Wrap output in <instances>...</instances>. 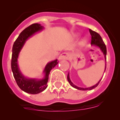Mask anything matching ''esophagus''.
<instances>
[{
    "label": "esophagus",
    "mask_w": 120,
    "mask_h": 120,
    "mask_svg": "<svg viewBox=\"0 0 120 120\" xmlns=\"http://www.w3.org/2000/svg\"><path fill=\"white\" fill-rule=\"evenodd\" d=\"M70 57V56L69 54L67 52H64L61 53L60 55V56L59 57V60H68Z\"/></svg>",
    "instance_id": "34e87169"
}]
</instances>
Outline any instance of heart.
Instances as JSON below:
<instances>
[{
    "label": "heart",
    "instance_id": "b5f03b06",
    "mask_svg": "<svg viewBox=\"0 0 120 120\" xmlns=\"http://www.w3.org/2000/svg\"><path fill=\"white\" fill-rule=\"evenodd\" d=\"M75 37H78V35H76ZM86 43V40L85 39H83L82 41H81V45H84Z\"/></svg>",
    "mask_w": 120,
    "mask_h": 120
}]
</instances>
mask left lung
I'll return each mask as SVG.
<instances>
[{
    "label": "left lung",
    "mask_w": 120,
    "mask_h": 120,
    "mask_svg": "<svg viewBox=\"0 0 120 120\" xmlns=\"http://www.w3.org/2000/svg\"><path fill=\"white\" fill-rule=\"evenodd\" d=\"M89 32H90V35H91V44L92 45H95L96 46L99 47L100 48V50H101L103 53L104 56H105V60L106 61V54H107V50H106V46L105 45V43H104L103 41L102 38L101 37H100V35L99 34L96 32L95 31H92L91 30H89ZM106 64H105V70H106ZM67 79L69 83L70 84V85L72 86L73 88H76L77 89H79V90H92V89H94L95 88H96V86H98V85H99V82L101 81V79H100L98 82L96 83V85H95L92 86L91 87H89V88H80V87H78L77 86L75 85L71 81L70 78V76H69V73L67 75Z\"/></svg>",
    "instance_id": "obj_1"
}]
</instances>
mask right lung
<instances>
[{
  "label": "right lung",
  "mask_w": 120,
  "mask_h": 120,
  "mask_svg": "<svg viewBox=\"0 0 120 120\" xmlns=\"http://www.w3.org/2000/svg\"><path fill=\"white\" fill-rule=\"evenodd\" d=\"M43 29V26L41 24H33L24 29L19 35L13 45L12 49V57L11 67L17 84L21 90L30 94H38L42 92L48 86V79L50 71L58 64L57 60H55L48 63L45 66L43 72L45 73L44 78L42 79L27 78L22 74L19 69L17 60L19 54L26 40L33 35L36 32H39Z\"/></svg>",
  "instance_id": "add662e5"
}]
</instances>
